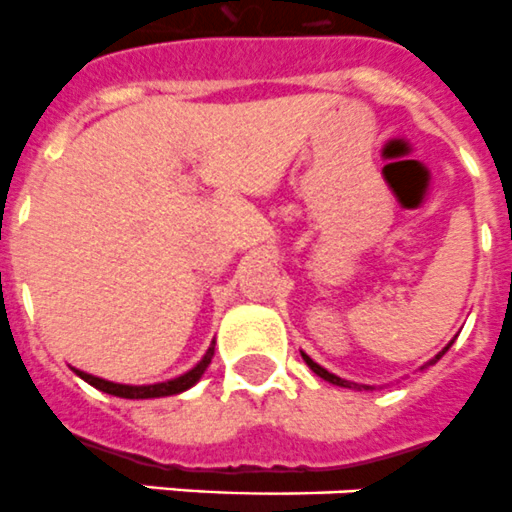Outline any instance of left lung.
<instances>
[{"mask_svg":"<svg viewBox=\"0 0 512 512\" xmlns=\"http://www.w3.org/2000/svg\"><path fill=\"white\" fill-rule=\"evenodd\" d=\"M450 346H453V341H450L448 343V346H445V349H442L440 351V354H437L435 356V359H429V362L427 364H424V367H429V364H435L437 362V359H440V356L442 354H445V351H448L450 349ZM304 356V362H307L309 364V369H312V372H315V375L317 377H322V380H328V382H333V385H341V388H359V390H362L364 388V385H356V382H349V380H341V377H338V375H333V372H328V369H325V367H320V364H317V362H312V359H309V356L307 354H302Z\"/></svg>","mask_w":512,"mask_h":512,"instance_id":"8db88e82","label":"left lung"}]
</instances>
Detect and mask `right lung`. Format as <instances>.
Returning <instances> with one entry per match:
<instances>
[{"label": "right lung", "mask_w": 512, "mask_h": 512, "mask_svg": "<svg viewBox=\"0 0 512 512\" xmlns=\"http://www.w3.org/2000/svg\"><path fill=\"white\" fill-rule=\"evenodd\" d=\"M213 351H216V343H210V349L205 351L203 359H200L190 372H184V375L174 377V380L169 382H156V385H119V382L101 380V377H93L88 375V372H80V369H75V372L83 377L88 385L103 390V393L117 395V398H163V395H176L184 393V390H190L192 385L203 377L205 369H208L210 359H213Z\"/></svg>", "instance_id": "add662e5"}]
</instances>
